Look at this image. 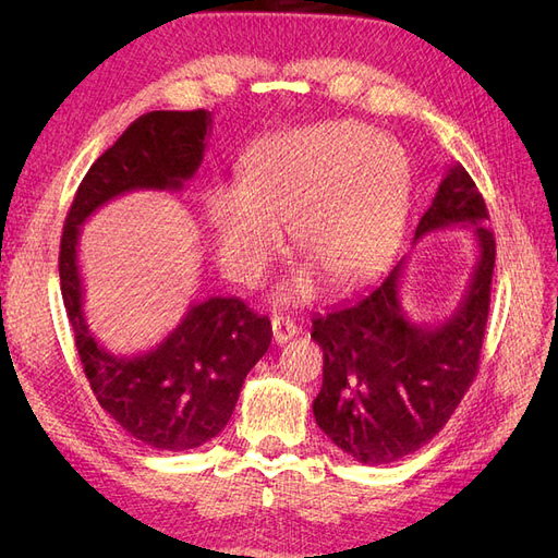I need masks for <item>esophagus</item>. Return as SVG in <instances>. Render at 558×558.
I'll return each instance as SVG.
<instances>
[{
	"mask_svg": "<svg viewBox=\"0 0 558 558\" xmlns=\"http://www.w3.org/2000/svg\"><path fill=\"white\" fill-rule=\"evenodd\" d=\"M298 335V326L293 324L291 318H283V316H272V337L277 344L289 342L291 337Z\"/></svg>",
	"mask_w": 558,
	"mask_h": 558,
	"instance_id": "1",
	"label": "esophagus"
}]
</instances>
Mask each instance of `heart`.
Returning a JSON list of instances; mask_svg holds the SVG:
<instances>
[{
  "instance_id": "heart-1",
  "label": "heart",
  "mask_w": 558,
  "mask_h": 558,
  "mask_svg": "<svg viewBox=\"0 0 558 558\" xmlns=\"http://www.w3.org/2000/svg\"><path fill=\"white\" fill-rule=\"evenodd\" d=\"M410 172L400 146L356 123H318L275 134L248 154L242 183H214L205 195L216 260L242 286H256L283 246L332 286L367 277L398 240ZM312 293L302 272L279 300Z\"/></svg>"
}]
</instances>
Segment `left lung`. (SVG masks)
I'll return each mask as SVG.
<instances>
[{
    "mask_svg": "<svg viewBox=\"0 0 558 558\" xmlns=\"http://www.w3.org/2000/svg\"><path fill=\"white\" fill-rule=\"evenodd\" d=\"M447 228L475 230L477 260L445 320L414 324L402 310L408 253L361 295L312 320V340L324 349L314 418L359 463H391L430 442L477 375L496 240L484 197L459 162L447 170L412 244Z\"/></svg>",
    "mask_w": 558,
    "mask_h": 558,
    "instance_id": "obj_1",
    "label": "left lung"
}]
</instances>
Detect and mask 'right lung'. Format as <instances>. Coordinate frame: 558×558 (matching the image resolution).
Wrapping results in <instances>:
<instances>
[{
  "mask_svg": "<svg viewBox=\"0 0 558 558\" xmlns=\"http://www.w3.org/2000/svg\"><path fill=\"white\" fill-rule=\"evenodd\" d=\"M209 132L205 109L140 116L83 177L60 242L62 300L93 393L134 440L160 451L195 449L226 428L248 369L272 342V326L240 298H207L191 302L154 349L118 356L88 328L78 240L81 226L116 197L179 193L199 170Z\"/></svg>",
  "mask_w": 558,
  "mask_h": 558,
  "instance_id": "obj_1",
  "label": "right lung"
}]
</instances>
